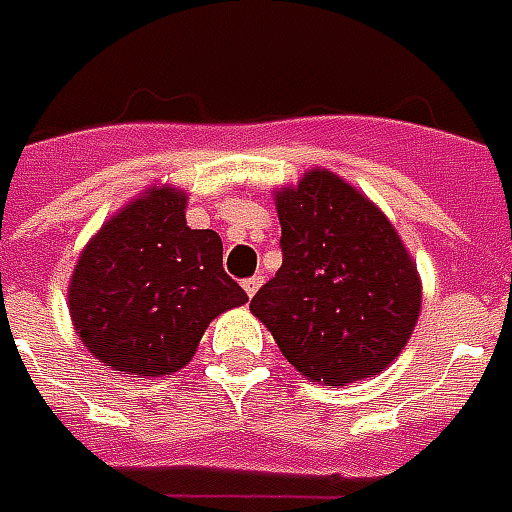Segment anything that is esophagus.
Masks as SVG:
<instances>
[{
    "mask_svg": "<svg viewBox=\"0 0 512 512\" xmlns=\"http://www.w3.org/2000/svg\"><path fill=\"white\" fill-rule=\"evenodd\" d=\"M262 275H250V278H245V281H242V289H245V292H248V297H253L256 295V292H259V286H262Z\"/></svg>",
    "mask_w": 512,
    "mask_h": 512,
    "instance_id": "esophagus-1",
    "label": "esophagus"
}]
</instances>
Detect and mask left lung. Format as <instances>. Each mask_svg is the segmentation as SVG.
Returning a JSON list of instances; mask_svg holds the SVG:
<instances>
[{
	"label": "left lung",
	"instance_id": "1",
	"mask_svg": "<svg viewBox=\"0 0 512 512\" xmlns=\"http://www.w3.org/2000/svg\"><path fill=\"white\" fill-rule=\"evenodd\" d=\"M275 206L284 262L250 311L308 380L344 386L383 372L422 306L419 275L397 231L328 170L278 192Z\"/></svg>",
	"mask_w": 512,
	"mask_h": 512
}]
</instances>
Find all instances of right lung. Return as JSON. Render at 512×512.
<instances>
[{
    "label": "right lung",
    "mask_w": 512,
    "mask_h": 512,
    "mask_svg": "<svg viewBox=\"0 0 512 512\" xmlns=\"http://www.w3.org/2000/svg\"><path fill=\"white\" fill-rule=\"evenodd\" d=\"M187 195L148 192L101 228L76 262L68 308L76 333L121 375L179 372L206 325L242 306L245 289L223 270L212 228H190Z\"/></svg>",
    "instance_id": "1"
}]
</instances>
